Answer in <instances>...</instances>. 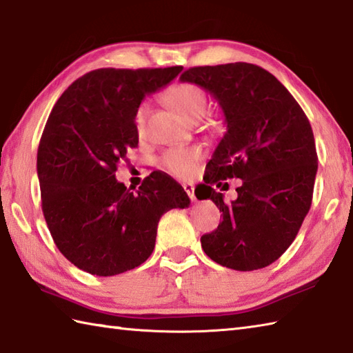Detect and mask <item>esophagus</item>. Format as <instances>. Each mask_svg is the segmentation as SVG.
I'll use <instances>...</instances> for the list:
<instances>
[{
	"label": "esophagus",
	"mask_w": 353,
	"mask_h": 353,
	"mask_svg": "<svg viewBox=\"0 0 353 353\" xmlns=\"http://www.w3.org/2000/svg\"><path fill=\"white\" fill-rule=\"evenodd\" d=\"M183 190L186 191V194H188L190 199H191L192 201L197 200L196 196H194V185H192V183H183Z\"/></svg>",
	"instance_id": "esophagus-1"
}]
</instances>
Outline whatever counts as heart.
Segmentation results:
<instances>
[{"mask_svg":"<svg viewBox=\"0 0 353 353\" xmlns=\"http://www.w3.org/2000/svg\"><path fill=\"white\" fill-rule=\"evenodd\" d=\"M165 99L174 108L179 114L186 119H199L205 115L208 108V97L203 89L199 88L188 81H181V83L172 85ZM148 115V104L141 103L134 110L133 123L134 129L141 134L145 129V119ZM201 152L197 147H182V148H171L165 152L162 156V165L167 168L171 174L177 177H191L196 170V165L200 161Z\"/></svg>","mask_w":353,"mask_h":353,"instance_id":"obj_1","label":"heart"}]
</instances>
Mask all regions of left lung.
Wrapping results in <instances>:
<instances>
[{
  "label": "left lung",
  "mask_w": 353,
  "mask_h": 353,
  "mask_svg": "<svg viewBox=\"0 0 353 353\" xmlns=\"http://www.w3.org/2000/svg\"><path fill=\"white\" fill-rule=\"evenodd\" d=\"M181 80L211 94L226 123L201 185V199H211L223 220L200 238L201 247L216 264L238 272L273 264L311 208L319 159L308 118L273 74L253 63L194 66ZM232 176L243 185L226 204L212 186Z\"/></svg>",
  "instance_id": "1"
}]
</instances>
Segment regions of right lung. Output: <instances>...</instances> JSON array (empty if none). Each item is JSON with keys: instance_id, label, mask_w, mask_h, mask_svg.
Listing matches in <instances>:
<instances>
[{"instance_id": "add662e5", "label": "right lung", "mask_w": 353, "mask_h": 353, "mask_svg": "<svg viewBox=\"0 0 353 353\" xmlns=\"http://www.w3.org/2000/svg\"><path fill=\"white\" fill-rule=\"evenodd\" d=\"M183 66L85 74L52 108L37 148L42 212L57 249L95 276H115L152 254L157 223L190 197L171 176L153 171L137 192L115 179L138 147L134 110Z\"/></svg>"}]
</instances>
